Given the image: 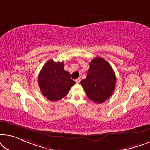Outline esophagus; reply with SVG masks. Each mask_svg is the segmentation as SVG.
I'll use <instances>...</instances> for the list:
<instances>
[{
	"label": "esophagus",
	"instance_id": "1",
	"mask_svg": "<svg viewBox=\"0 0 150 150\" xmlns=\"http://www.w3.org/2000/svg\"><path fill=\"white\" fill-rule=\"evenodd\" d=\"M81 78H79V79H77L75 81L76 83H79L80 82H81Z\"/></svg>",
	"mask_w": 150,
	"mask_h": 150
}]
</instances>
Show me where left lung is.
<instances>
[{
    "label": "left lung",
    "mask_w": 150,
    "mask_h": 150,
    "mask_svg": "<svg viewBox=\"0 0 150 150\" xmlns=\"http://www.w3.org/2000/svg\"><path fill=\"white\" fill-rule=\"evenodd\" d=\"M89 65L87 77L81 84L91 101L102 103L113 93L115 74L110 65L102 57L93 59Z\"/></svg>",
    "instance_id": "obj_1"
}]
</instances>
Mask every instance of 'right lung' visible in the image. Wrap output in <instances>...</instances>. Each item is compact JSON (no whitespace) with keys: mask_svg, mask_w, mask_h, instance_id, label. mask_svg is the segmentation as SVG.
<instances>
[{"mask_svg":"<svg viewBox=\"0 0 150 150\" xmlns=\"http://www.w3.org/2000/svg\"><path fill=\"white\" fill-rule=\"evenodd\" d=\"M76 83L64 69L63 62L50 59L43 66L38 76V84L44 96L50 101L62 99Z\"/></svg>","mask_w":150,"mask_h":150,"instance_id":"right-lung-1","label":"right lung"}]
</instances>
